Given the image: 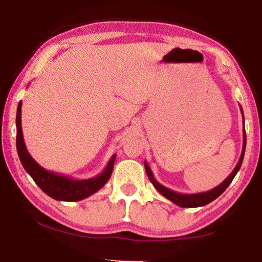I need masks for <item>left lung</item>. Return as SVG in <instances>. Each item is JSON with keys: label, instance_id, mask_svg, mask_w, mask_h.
<instances>
[{"label": "left lung", "instance_id": "obj_1", "mask_svg": "<svg viewBox=\"0 0 262 262\" xmlns=\"http://www.w3.org/2000/svg\"><path fill=\"white\" fill-rule=\"evenodd\" d=\"M241 111H242V114H243V125H245V120H244V113H243L242 106H241ZM245 148H246V133H245V126H244V129H243V150H242L241 158H239L236 167L233 168V171L231 172V173H230V176L223 181V183L220 184L215 188H212L210 190H207V192H202V193L183 194V193L174 192V190H172L170 188L165 187V186H163L162 184H159L158 181L155 179L151 168L149 167L147 162H144V167H145V172H147V174H148V178L152 183L154 187L156 188L158 192L163 195V196H165L167 200H170L171 202H173L174 205L179 206V207H183V208L202 207V206L208 205V203H210L211 201H214L215 199L219 198L220 195L228 188V186L231 184V181L233 180L234 177H236L237 172L239 171V168H241V166H242L244 155H245Z\"/></svg>", "mask_w": 262, "mask_h": 262}]
</instances>
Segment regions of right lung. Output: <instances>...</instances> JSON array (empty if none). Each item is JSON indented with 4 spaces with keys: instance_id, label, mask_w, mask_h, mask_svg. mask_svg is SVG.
I'll use <instances>...</instances> for the list:
<instances>
[{
    "instance_id": "right-lung-1",
    "label": "right lung",
    "mask_w": 262,
    "mask_h": 262,
    "mask_svg": "<svg viewBox=\"0 0 262 262\" xmlns=\"http://www.w3.org/2000/svg\"><path fill=\"white\" fill-rule=\"evenodd\" d=\"M21 101L18 103L16 114V127H17V136H16V145L17 152L20 159V163L25 171L31 176L39 187L46 193L48 196L57 201H81L83 199L89 198L90 195L99 190L103 186L107 183L111 174H112L115 157L113 155L111 157L107 165L100 174L90 179L76 180L70 178V177L55 173V172L48 171L46 168L39 165L34 161L32 156L29 154L26 149L25 142L23 139V132H21Z\"/></svg>"
}]
</instances>
